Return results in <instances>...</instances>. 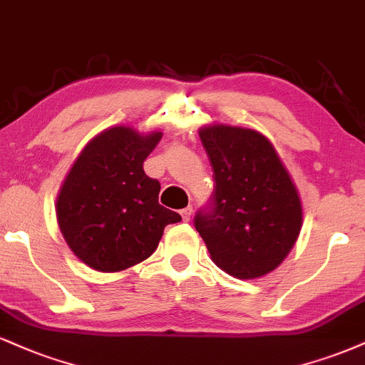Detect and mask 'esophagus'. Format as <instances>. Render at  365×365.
Returning <instances> with one entry per match:
<instances>
[{"instance_id": "esophagus-1", "label": "esophagus", "mask_w": 365, "mask_h": 365, "mask_svg": "<svg viewBox=\"0 0 365 365\" xmlns=\"http://www.w3.org/2000/svg\"><path fill=\"white\" fill-rule=\"evenodd\" d=\"M191 215H192V208L191 207L181 210V217H182L184 222H190L191 220Z\"/></svg>"}]
</instances>
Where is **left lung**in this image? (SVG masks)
I'll return each mask as SVG.
<instances>
[{"label": "left lung", "instance_id": "8db88e82", "mask_svg": "<svg viewBox=\"0 0 365 365\" xmlns=\"http://www.w3.org/2000/svg\"><path fill=\"white\" fill-rule=\"evenodd\" d=\"M215 179L212 207L195 227L218 268L239 280L273 272L302 227V203L267 136L251 128L213 123L200 128Z\"/></svg>", "mask_w": 365, "mask_h": 365}]
</instances>
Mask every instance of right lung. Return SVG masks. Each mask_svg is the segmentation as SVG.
<instances>
[{
	"instance_id": "1",
	"label": "right lung",
	"mask_w": 365,
	"mask_h": 365,
	"mask_svg": "<svg viewBox=\"0 0 365 365\" xmlns=\"http://www.w3.org/2000/svg\"><path fill=\"white\" fill-rule=\"evenodd\" d=\"M162 131L107 128L73 162L56 201L58 225L70 250L102 273L123 272L152 256L165 225L179 213L158 203L160 182L143 170Z\"/></svg>"
}]
</instances>
